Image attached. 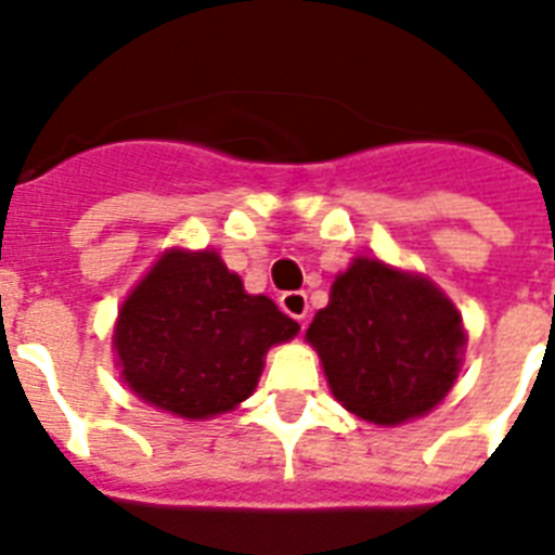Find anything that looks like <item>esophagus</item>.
Returning a JSON list of instances; mask_svg holds the SVG:
<instances>
[{"instance_id": "1", "label": "esophagus", "mask_w": 555, "mask_h": 555, "mask_svg": "<svg viewBox=\"0 0 555 555\" xmlns=\"http://www.w3.org/2000/svg\"><path fill=\"white\" fill-rule=\"evenodd\" d=\"M279 307L285 310L291 319H296L299 324L307 321V293L305 291H291V293H282L279 296Z\"/></svg>"}]
</instances>
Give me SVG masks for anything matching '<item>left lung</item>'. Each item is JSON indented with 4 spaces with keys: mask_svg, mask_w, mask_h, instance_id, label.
Returning <instances> with one entry per match:
<instances>
[{
    "mask_svg": "<svg viewBox=\"0 0 555 555\" xmlns=\"http://www.w3.org/2000/svg\"><path fill=\"white\" fill-rule=\"evenodd\" d=\"M305 338L335 400L375 426L431 412L457 380L465 347L463 315L435 282L366 256L335 276Z\"/></svg>",
    "mask_w": 555,
    "mask_h": 555,
    "instance_id": "8db88e82",
    "label": "left lung"
}]
</instances>
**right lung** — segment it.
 I'll list each match as a JSON object with an SVG mask.
<instances>
[{"instance_id": "add662e5", "label": "right lung", "mask_w": 555, "mask_h": 555, "mask_svg": "<svg viewBox=\"0 0 555 555\" xmlns=\"http://www.w3.org/2000/svg\"><path fill=\"white\" fill-rule=\"evenodd\" d=\"M299 324L250 296L217 250H166L120 305L112 347L120 378L152 406L185 421L250 398L273 344Z\"/></svg>"}]
</instances>
